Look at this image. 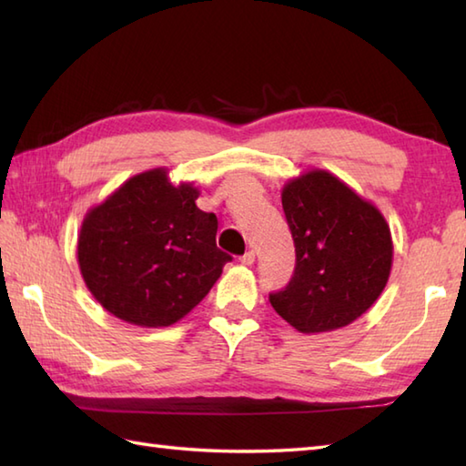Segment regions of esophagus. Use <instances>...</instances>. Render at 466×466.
<instances>
[{
  "instance_id": "esophagus-1",
  "label": "esophagus",
  "mask_w": 466,
  "mask_h": 466,
  "mask_svg": "<svg viewBox=\"0 0 466 466\" xmlns=\"http://www.w3.org/2000/svg\"><path fill=\"white\" fill-rule=\"evenodd\" d=\"M254 260H256V254H254V250H248V252H246L244 256H240V262H242V264H246V266L254 264Z\"/></svg>"
}]
</instances>
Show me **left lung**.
Returning a JSON list of instances; mask_svg holds the SVG:
<instances>
[{
    "label": "left lung",
    "mask_w": 466,
    "mask_h": 466,
    "mask_svg": "<svg viewBox=\"0 0 466 466\" xmlns=\"http://www.w3.org/2000/svg\"><path fill=\"white\" fill-rule=\"evenodd\" d=\"M296 266L272 309L304 334L354 322L379 299L390 276L392 238L379 208L339 177L312 170L282 190Z\"/></svg>",
    "instance_id": "left-lung-1"
}]
</instances>
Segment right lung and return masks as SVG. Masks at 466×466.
Returning a JSON list of instances; mask_svg holds the SVG:
<instances>
[{
  "mask_svg": "<svg viewBox=\"0 0 466 466\" xmlns=\"http://www.w3.org/2000/svg\"><path fill=\"white\" fill-rule=\"evenodd\" d=\"M198 194L156 167L86 214L77 262L87 290L116 319L170 326L220 279L232 256L216 246L218 218L196 206Z\"/></svg>",
  "mask_w": 466,
  "mask_h": 466,
  "instance_id": "1",
  "label": "right lung"
}]
</instances>
